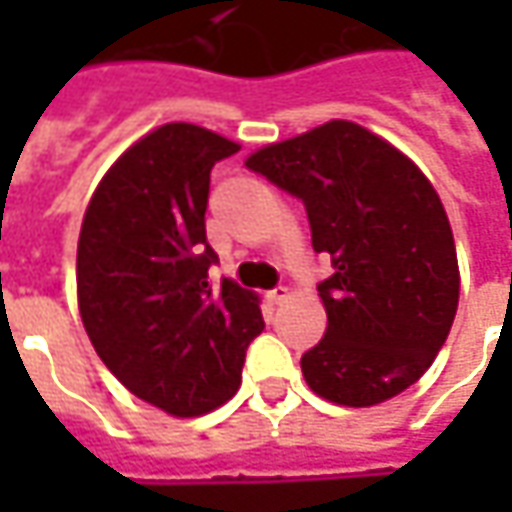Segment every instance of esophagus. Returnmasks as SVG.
Here are the masks:
<instances>
[{
    "label": "esophagus",
    "instance_id": "esophagus-1",
    "mask_svg": "<svg viewBox=\"0 0 512 512\" xmlns=\"http://www.w3.org/2000/svg\"><path fill=\"white\" fill-rule=\"evenodd\" d=\"M287 296H290L287 287H273V290H267V302H270V305H282Z\"/></svg>",
    "mask_w": 512,
    "mask_h": 512
}]
</instances>
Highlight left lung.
<instances>
[{
    "instance_id": "1",
    "label": "left lung",
    "mask_w": 512,
    "mask_h": 512,
    "mask_svg": "<svg viewBox=\"0 0 512 512\" xmlns=\"http://www.w3.org/2000/svg\"><path fill=\"white\" fill-rule=\"evenodd\" d=\"M296 196L333 276L319 282L325 339L302 356L313 393L347 407L399 396L433 364L459 307V262L442 199L393 145L327 122L247 159Z\"/></svg>"
}]
</instances>
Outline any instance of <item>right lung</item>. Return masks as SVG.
<instances>
[{
    "mask_svg": "<svg viewBox=\"0 0 512 512\" xmlns=\"http://www.w3.org/2000/svg\"><path fill=\"white\" fill-rule=\"evenodd\" d=\"M236 142L162 125L108 170L79 233L76 290L90 342L133 396L173 416H202L242 384L247 344L262 330L256 296L207 245L210 170Z\"/></svg>",
    "mask_w": 512,
    "mask_h": 512,
    "instance_id": "obj_1",
    "label": "right lung"
}]
</instances>
